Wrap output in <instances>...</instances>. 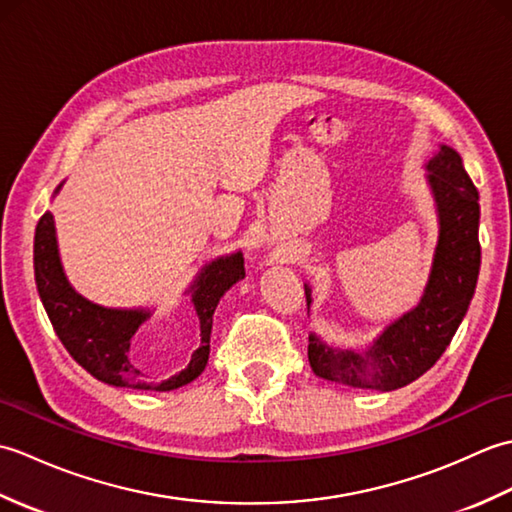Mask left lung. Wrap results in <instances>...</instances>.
<instances>
[{
	"label": "left lung",
	"mask_w": 512,
	"mask_h": 512,
	"mask_svg": "<svg viewBox=\"0 0 512 512\" xmlns=\"http://www.w3.org/2000/svg\"><path fill=\"white\" fill-rule=\"evenodd\" d=\"M429 184L440 215V237L420 303L378 336L365 352L332 350L310 336L312 372L354 389L405 387L436 365L458 332L480 275V193L455 149L442 145L429 160ZM310 306V288L306 286Z\"/></svg>",
	"instance_id": "8db88e82"
}]
</instances>
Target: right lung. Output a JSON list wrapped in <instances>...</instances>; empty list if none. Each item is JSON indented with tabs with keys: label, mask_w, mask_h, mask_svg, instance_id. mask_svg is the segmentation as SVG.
<instances>
[{
	"label": "right lung",
	"mask_w": 512,
	"mask_h": 512,
	"mask_svg": "<svg viewBox=\"0 0 512 512\" xmlns=\"http://www.w3.org/2000/svg\"><path fill=\"white\" fill-rule=\"evenodd\" d=\"M244 275L242 253L217 259L202 270L191 286V301L200 319V343L195 347L189 365L180 374L167 380L149 378L129 361L132 336L140 323L149 317V312L110 310L83 299L79 292L72 290L63 275L52 213H43L35 228V281L52 328L74 361L107 385L169 391L198 378L209 361L213 312L217 303L228 288L244 279Z\"/></svg>",
	"instance_id": "right-lung-1"
}]
</instances>
